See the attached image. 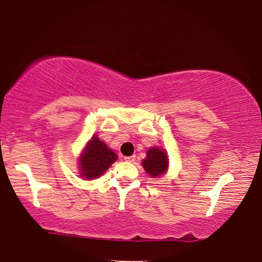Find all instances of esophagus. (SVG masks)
<instances>
[{
    "label": "esophagus",
    "instance_id": "1",
    "mask_svg": "<svg viewBox=\"0 0 262 262\" xmlns=\"http://www.w3.org/2000/svg\"><path fill=\"white\" fill-rule=\"evenodd\" d=\"M124 160H125L126 162L135 163V161H136V156H135V155H132V156H126V157H124Z\"/></svg>",
    "mask_w": 262,
    "mask_h": 262
}]
</instances>
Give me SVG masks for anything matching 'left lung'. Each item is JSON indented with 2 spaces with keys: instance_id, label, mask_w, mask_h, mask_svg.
<instances>
[{
  "instance_id": "obj_1",
  "label": "left lung",
  "mask_w": 262,
  "mask_h": 262,
  "mask_svg": "<svg viewBox=\"0 0 262 262\" xmlns=\"http://www.w3.org/2000/svg\"><path fill=\"white\" fill-rule=\"evenodd\" d=\"M142 166L149 177L157 178L164 174L169 167L167 152L161 148L152 147L147 150L146 159L142 161Z\"/></svg>"
}]
</instances>
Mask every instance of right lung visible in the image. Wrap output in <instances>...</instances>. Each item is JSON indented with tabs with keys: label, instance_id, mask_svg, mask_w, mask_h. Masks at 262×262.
Here are the masks:
<instances>
[{
	"label": "right lung",
	"instance_id": "obj_1",
	"mask_svg": "<svg viewBox=\"0 0 262 262\" xmlns=\"http://www.w3.org/2000/svg\"><path fill=\"white\" fill-rule=\"evenodd\" d=\"M116 160V152L97 136L92 137L80 157V174L84 179H96L105 173Z\"/></svg>",
	"mask_w": 262,
	"mask_h": 262
}]
</instances>
